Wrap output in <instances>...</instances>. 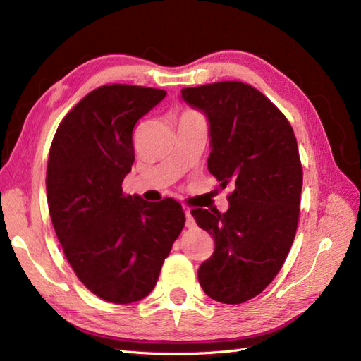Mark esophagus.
Returning <instances> with one entry per match:
<instances>
[{
	"mask_svg": "<svg viewBox=\"0 0 361 361\" xmlns=\"http://www.w3.org/2000/svg\"><path fill=\"white\" fill-rule=\"evenodd\" d=\"M185 216H186V226L188 228H194L195 226V220L192 217V214H190L189 208H185Z\"/></svg>",
	"mask_w": 361,
	"mask_h": 361,
	"instance_id": "34e87169",
	"label": "esophagus"
}]
</instances>
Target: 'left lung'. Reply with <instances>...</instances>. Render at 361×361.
<instances>
[{
  "mask_svg": "<svg viewBox=\"0 0 361 361\" xmlns=\"http://www.w3.org/2000/svg\"><path fill=\"white\" fill-rule=\"evenodd\" d=\"M209 124V172L231 185L226 212L190 211L216 242L198 268L204 293L224 304L255 298L279 273L293 243L302 167L293 128L268 99L242 82L181 90Z\"/></svg>",
  "mask_w": 361,
  "mask_h": 361,
  "instance_id": "1",
  "label": "left lung"
}]
</instances>
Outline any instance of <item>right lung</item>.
Instances as JSON below:
<instances>
[{"label":"right lung","mask_w":361,"mask_h":361,"mask_svg":"<svg viewBox=\"0 0 361 361\" xmlns=\"http://www.w3.org/2000/svg\"><path fill=\"white\" fill-rule=\"evenodd\" d=\"M166 94L119 83L97 88L66 114L51 144L46 192L57 239L83 286L113 304L150 293L185 226L172 198L149 203L122 194L135 161L133 127Z\"/></svg>","instance_id":"obj_1"}]
</instances>
